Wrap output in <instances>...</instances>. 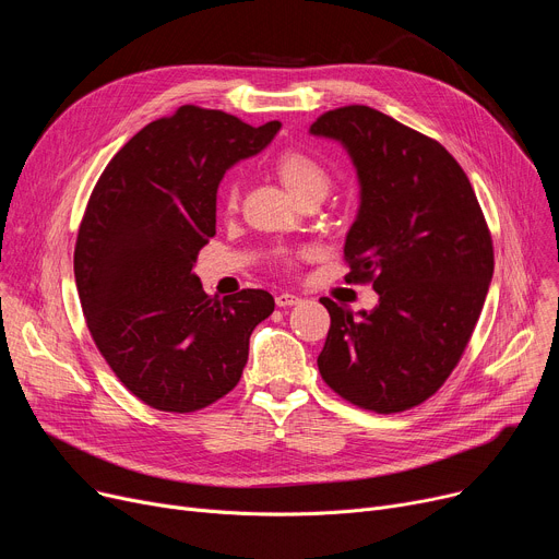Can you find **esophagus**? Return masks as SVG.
<instances>
[{
  "instance_id": "esophagus-1",
  "label": "esophagus",
  "mask_w": 559,
  "mask_h": 559,
  "mask_svg": "<svg viewBox=\"0 0 559 559\" xmlns=\"http://www.w3.org/2000/svg\"><path fill=\"white\" fill-rule=\"evenodd\" d=\"M301 299L297 295H292V292H281L276 295V306L278 308H289V306H297Z\"/></svg>"
}]
</instances>
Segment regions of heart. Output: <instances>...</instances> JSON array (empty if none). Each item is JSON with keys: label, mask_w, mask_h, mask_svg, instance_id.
Segmentation results:
<instances>
[{"label": "heart", "mask_w": 559, "mask_h": 559, "mask_svg": "<svg viewBox=\"0 0 559 559\" xmlns=\"http://www.w3.org/2000/svg\"><path fill=\"white\" fill-rule=\"evenodd\" d=\"M276 174L281 183L287 188V192L304 201L308 197H321L329 192L331 188V169L321 163L319 158H314L312 154L304 152V150H285L276 163ZM238 186L235 183H226L219 192V203L224 213H233L238 209Z\"/></svg>", "instance_id": "1"}]
</instances>
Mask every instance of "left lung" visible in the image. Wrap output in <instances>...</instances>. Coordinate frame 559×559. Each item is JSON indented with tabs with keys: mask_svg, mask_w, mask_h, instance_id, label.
<instances>
[{
	"mask_svg": "<svg viewBox=\"0 0 559 559\" xmlns=\"http://www.w3.org/2000/svg\"><path fill=\"white\" fill-rule=\"evenodd\" d=\"M310 133L354 160L360 209L344 242L346 283L378 292L360 312L321 299L331 329L317 367L348 403L403 413L444 385L472 340L493 274L491 235L437 140L369 106L329 110Z\"/></svg>",
	"mask_w": 559,
	"mask_h": 559,
	"instance_id": "8db88e82",
	"label": "left lung"
}]
</instances>
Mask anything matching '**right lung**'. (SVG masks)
<instances>
[{
    "label": "right lung",
    "instance_id": "obj_1",
    "mask_svg": "<svg viewBox=\"0 0 559 559\" xmlns=\"http://www.w3.org/2000/svg\"><path fill=\"white\" fill-rule=\"evenodd\" d=\"M278 129L181 106L112 156L87 201L74 249L87 331L122 385L163 413H194L238 385L249 337L274 312L264 289L209 297L194 262L215 235L226 169Z\"/></svg>",
    "mask_w": 559,
    "mask_h": 559
}]
</instances>
